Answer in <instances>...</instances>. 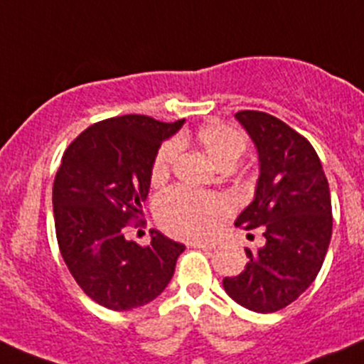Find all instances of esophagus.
Instances as JSON below:
<instances>
[{"label":"esophagus","mask_w":364,"mask_h":364,"mask_svg":"<svg viewBox=\"0 0 364 364\" xmlns=\"http://www.w3.org/2000/svg\"><path fill=\"white\" fill-rule=\"evenodd\" d=\"M193 248H202V250H213L214 245L213 243H207V241H191Z\"/></svg>","instance_id":"esophagus-1"}]
</instances>
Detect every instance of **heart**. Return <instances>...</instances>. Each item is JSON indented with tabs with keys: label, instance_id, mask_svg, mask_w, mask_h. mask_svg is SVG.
<instances>
[{
	"label": "heart",
	"instance_id": "obj_1",
	"mask_svg": "<svg viewBox=\"0 0 364 364\" xmlns=\"http://www.w3.org/2000/svg\"><path fill=\"white\" fill-rule=\"evenodd\" d=\"M195 141L214 166L228 169L247 150V139L223 123L203 124L196 130ZM180 154V143L171 139L161 146L151 164L155 184L168 178ZM228 213V202L220 196H203L188 189H169L155 202V216L168 232L182 237H205L216 230L221 218Z\"/></svg>",
	"mask_w": 364,
	"mask_h": 364
}]
</instances>
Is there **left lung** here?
Returning a JSON list of instances; mask_svg holds the SVG:
<instances>
[{
  "instance_id": "obj_1",
  "label": "left lung",
  "mask_w": 364,
  "mask_h": 364,
  "mask_svg": "<svg viewBox=\"0 0 364 364\" xmlns=\"http://www.w3.org/2000/svg\"><path fill=\"white\" fill-rule=\"evenodd\" d=\"M236 119L259 157L255 196L236 227H261L264 245L245 248L247 266L225 277L223 288L247 309L275 313L295 302L323 264L332 236L328 182L309 141L284 121L259 110H241Z\"/></svg>"
}]
</instances>
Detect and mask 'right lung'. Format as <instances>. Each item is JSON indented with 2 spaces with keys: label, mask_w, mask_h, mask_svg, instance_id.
I'll list each match as a JSON object with an SVG mask.
<instances>
[{
  "label": "right lung",
  "mask_w": 364,
  "mask_h": 364,
  "mask_svg": "<svg viewBox=\"0 0 364 364\" xmlns=\"http://www.w3.org/2000/svg\"><path fill=\"white\" fill-rule=\"evenodd\" d=\"M182 124L139 114L110 117L62 155L53 182L58 248L76 284L107 309L130 311L157 299L186 250L159 230L146 247L124 240L128 223L143 216L159 148Z\"/></svg>",
  "instance_id": "obj_1"
}]
</instances>
